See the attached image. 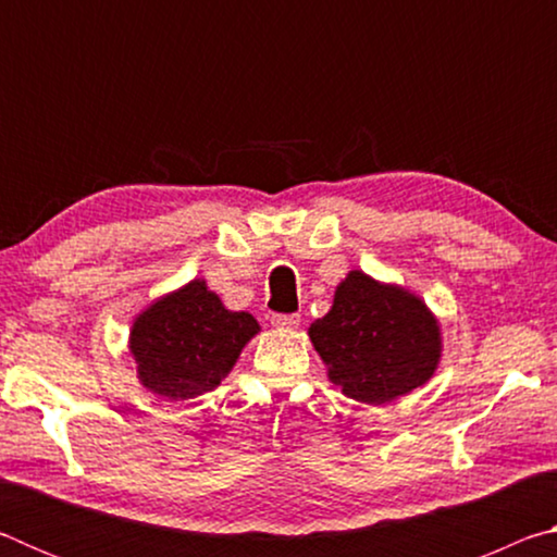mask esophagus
Masks as SVG:
<instances>
[{"label":"esophagus","mask_w":557,"mask_h":557,"mask_svg":"<svg viewBox=\"0 0 557 557\" xmlns=\"http://www.w3.org/2000/svg\"><path fill=\"white\" fill-rule=\"evenodd\" d=\"M270 324L277 329H295L299 326V314H272Z\"/></svg>","instance_id":"esophagus-1"}]
</instances>
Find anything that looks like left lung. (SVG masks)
<instances>
[{"mask_svg": "<svg viewBox=\"0 0 557 557\" xmlns=\"http://www.w3.org/2000/svg\"><path fill=\"white\" fill-rule=\"evenodd\" d=\"M329 381L366 405H383L428 383L440 363L437 319L400 287L348 272L329 314L309 326Z\"/></svg>", "mask_w": 557, "mask_h": 557, "instance_id": "left-lung-1", "label": "left lung"}]
</instances>
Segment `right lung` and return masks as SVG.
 <instances>
[{"instance_id":"1","label":"right lung","mask_w":557,"mask_h":557,"mask_svg":"<svg viewBox=\"0 0 557 557\" xmlns=\"http://www.w3.org/2000/svg\"><path fill=\"white\" fill-rule=\"evenodd\" d=\"M258 332L256 317L231 312L203 280H191L135 319L129 351L145 388L188 400L213 391Z\"/></svg>"}]
</instances>
